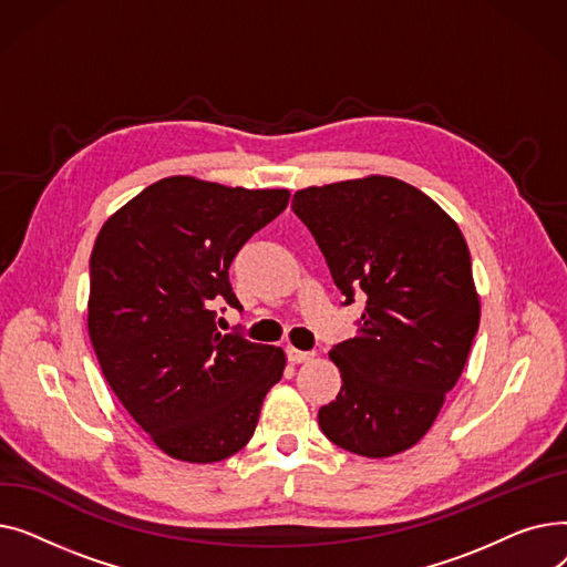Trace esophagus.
I'll return each mask as SVG.
<instances>
[{
	"instance_id": "34e87169",
	"label": "esophagus",
	"mask_w": 567,
	"mask_h": 567,
	"mask_svg": "<svg viewBox=\"0 0 567 567\" xmlns=\"http://www.w3.org/2000/svg\"><path fill=\"white\" fill-rule=\"evenodd\" d=\"M312 351H301V349H293V347H287V361L289 363H293V365H299V363H308V361H312Z\"/></svg>"
}]
</instances>
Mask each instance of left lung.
I'll return each instance as SVG.
<instances>
[{
  "mask_svg": "<svg viewBox=\"0 0 567 567\" xmlns=\"http://www.w3.org/2000/svg\"><path fill=\"white\" fill-rule=\"evenodd\" d=\"M291 208L344 306L365 299L359 331L329 353L342 389L319 409V427L363 457L409 451L436 421L478 333L464 236L434 199L393 176L303 188Z\"/></svg>",
  "mask_w": 567,
  "mask_h": 567,
  "instance_id": "8db88e82",
  "label": "left lung"
}]
</instances>
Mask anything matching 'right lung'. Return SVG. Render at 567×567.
<instances>
[{"mask_svg":"<svg viewBox=\"0 0 567 567\" xmlns=\"http://www.w3.org/2000/svg\"><path fill=\"white\" fill-rule=\"evenodd\" d=\"M287 202L285 188L167 176L99 231L89 338L118 402L174 460L212 464L241 451L282 377L285 351L220 333L214 306L241 310L229 266Z\"/></svg>","mask_w":567,"mask_h":567,"instance_id":"right-lung-1","label":"right lung"}]
</instances>
